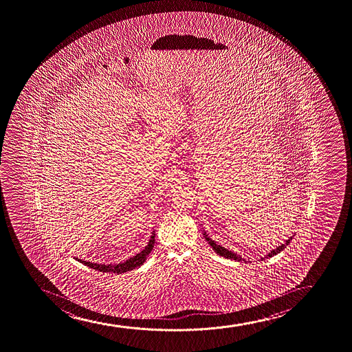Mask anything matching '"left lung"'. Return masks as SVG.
Returning <instances> with one entry per match:
<instances>
[{
    "instance_id": "8db88e82",
    "label": "left lung",
    "mask_w": 352,
    "mask_h": 352,
    "mask_svg": "<svg viewBox=\"0 0 352 352\" xmlns=\"http://www.w3.org/2000/svg\"><path fill=\"white\" fill-rule=\"evenodd\" d=\"M202 234H204V237H205L206 241L208 242V245L214 249V252L215 253L219 254L220 256L226 257V258H230V260H235L237 262H247L245 258H242L240 255H237L236 253H234L230 249H226L225 247H222V245H217V242L212 240L210 236H208V234L206 233L205 230H202ZM292 237H289L288 240L285 242V243H282V245H278L275 249H272L269 253H267V255H265L263 257H261V261L265 260V258H269V257H273L274 255H277V254L280 253L283 249L287 248V245L292 242ZM250 262V261H248Z\"/></svg>"
}]
</instances>
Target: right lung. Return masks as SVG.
<instances>
[{
	"instance_id": "1",
	"label": "right lung",
	"mask_w": 352,
	"mask_h": 352,
	"mask_svg": "<svg viewBox=\"0 0 352 352\" xmlns=\"http://www.w3.org/2000/svg\"><path fill=\"white\" fill-rule=\"evenodd\" d=\"M154 236H155V234H154L153 230V232L151 233L150 240L147 242L146 247L142 249L140 253L137 254L135 256L130 257L129 260L124 261V262H119V263H115V265H113V263H110V265H105V263H104V265H102V263H92V262H87V261L77 258V257H75V258L78 261V262H80V263L87 265L89 268L95 269V270H98V272H102V273H126V272H130V270L138 268V267H140V265L146 261L147 256L150 255L154 247V241H155Z\"/></svg>"
}]
</instances>
